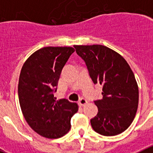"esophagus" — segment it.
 Instances as JSON below:
<instances>
[{"label":"esophagus","mask_w":153,"mask_h":153,"mask_svg":"<svg viewBox=\"0 0 153 153\" xmlns=\"http://www.w3.org/2000/svg\"><path fill=\"white\" fill-rule=\"evenodd\" d=\"M78 103H79V106H84V105H86V104L87 103V100H86V99L82 98V99H80V100H79V102H78Z\"/></svg>","instance_id":"obj_1"}]
</instances>
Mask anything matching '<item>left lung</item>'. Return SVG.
<instances>
[{"mask_svg":"<svg viewBox=\"0 0 153 153\" xmlns=\"http://www.w3.org/2000/svg\"><path fill=\"white\" fill-rule=\"evenodd\" d=\"M93 83L102 86V99L94 101L98 113L90 123L102 136L122 133L131 125L138 109L139 87L132 69L120 53L100 44L74 45Z\"/></svg>","mask_w":153,"mask_h":153,"instance_id":"obj_1","label":"left lung"}]
</instances>
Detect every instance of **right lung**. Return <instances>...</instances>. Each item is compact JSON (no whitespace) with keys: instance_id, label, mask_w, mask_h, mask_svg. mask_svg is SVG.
I'll list each match as a JSON object with an SVG mask.
<instances>
[{"instance_id":"right-lung-1","label":"right lung","mask_w":153,"mask_h":153,"mask_svg":"<svg viewBox=\"0 0 153 153\" xmlns=\"http://www.w3.org/2000/svg\"><path fill=\"white\" fill-rule=\"evenodd\" d=\"M70 47H45L24 62L18 82L21 111L31 129L47 139H58L70 131L78 104L66 99L55 100L53 92L69 57Z\"/></svg>"}]
</instances>
